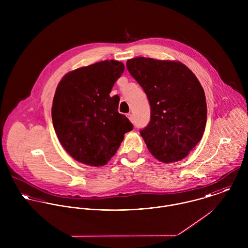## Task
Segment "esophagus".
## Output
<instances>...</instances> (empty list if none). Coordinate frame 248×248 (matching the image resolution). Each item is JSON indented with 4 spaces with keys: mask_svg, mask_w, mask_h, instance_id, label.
<instances>
[{
    "mask_svg": "<svg viewBox=\"0 0 248 248\" xmlns=\"http://www.w3.org/2000/svg\"><path fill=\"white\" fill-rule=\"evenodd\" d=\"M126 115H127V117L130 119V121H132V122L134 121V117H133V114H132V113H127Z\"/></svg>",
    "mask_w": 248,
    "mask_h": 248,
    "instance_id": "esophagus-1",
    "label": "esophagus"
}]
</instances>
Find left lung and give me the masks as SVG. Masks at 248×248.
<instances>
[{
  "instance_id": "obj_1",
  "label": "left lung",
  "mask_w": 248,
  "mask_h": 248,
  "mask_svg": "<svg viewBox=\"0 0 248 248\" xmlns=\"http://www.w3.org/2000/svg\"><path fill=\"white\" fill-rule=\"evenodd\" d=\"M127 69L149 100L151 117L140 136L159 161L169 163L188 155L202 138L207 106L195 74L179 62L137 57Z\"/></svg>"
}]
</instances>
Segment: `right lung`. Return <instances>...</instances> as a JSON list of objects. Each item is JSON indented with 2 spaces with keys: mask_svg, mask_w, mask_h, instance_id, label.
Masks as SVG:
<instances>
[{
  "mask_svg": "<svg viewBox=\"0 0 248 248\" xmlns=\"http://www.w3.org/2000/svg\"><path fill=\"white\" fill-rule=\"evenodd\" d=\"M123 71L121 62L105 60L68 73L56 89L53 127L64 149L79 162L105 165L134 128L118 112L119 97L109 96Z\"/></svg>",
  "mask_w": 248,
  "mask_h": 248,
  "instance_id": "add662e5",
  "label": "right lung"
}]
</instances>
